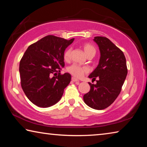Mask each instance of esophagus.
<instances>
[{"label":"esophagus","mask_w":147,"mask_h":147,"mask_svg":"<svg viewBox=\"0 0 147 147\" xmlns=\"http://www.w3.org/2000/svg\"><path fill=\"white\" fill-rule=\"evenodd\" d=\"M71 80H72V81H73V82H79V80L78 79H77L76 78H75V77H72V78H71Z\"/></svg>","instance_id":"esophagus-1"}]
</instances>
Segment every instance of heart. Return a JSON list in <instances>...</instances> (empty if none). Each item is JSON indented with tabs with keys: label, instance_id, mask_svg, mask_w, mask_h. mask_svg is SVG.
Wrapping results in <instances>:
<instances>
[{
	"label": "heart",
	"instance_id": "b5f03b06",
	"mask_svg": "<svg viewBox=\"0 0 147 147\" xmlns=\"http://www.w3.org/2000/svg\"><path fill=\"white\" fill-rule=\"evenodd\" d=\"M83 49L85 52L87 56L90 55H93L96 53V48L93 45L89 43H85L83 45ZM71 49L68 48L64 51L63 53V59L65 61H69L71 58ZM67 71L73 74L74 76L76 78H81L84 74L88 73L89 72V69L86 67L80 66L77 64H73L71 66H69L67 68Z\"/></svg>",
	"mask_w": 147,
	"mask_h": 147
}]
</instances>
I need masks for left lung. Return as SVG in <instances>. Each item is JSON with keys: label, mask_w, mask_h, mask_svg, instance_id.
I'll use <instances>...</instances> for the list:
<instances>
[{"label": "left lung", "mask_w": 147, "mask_h": 147, "mask_svg": "<svg viewBox=\"0 0 147 147\" xmlns=\"http://www.w3.org/2000/svg\"><path fill=\"white\" fill-rule=\"evenodd\" d=\"M100 58L97 67L89 78H98L96 84L89 82L90 91L84 95L87 105L95 109H104L112 104L120 94L128 69L123 52L108 38L94 37Z\"/></svg>", "instance_id": "1"}]
</instances>
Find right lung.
<instances>
[{"mask_svg": "<svg viewBox=\"0 0 147 147\" xmlns=\"http://www.w3.org/2000/svg\"><path fill=\"white\" fill-rule=\"evenodd\" d=\"M73 41L49 35L30 45L23 54L19 63L21 85L35 105L47 108L60 100L71 80L69 73H59L65 65L63 53Z\"/></svg>", "mask_w": 147, "mask_h": 147, "instance_id": "right-lung-1", "label": "right lung"}]
</instances>
